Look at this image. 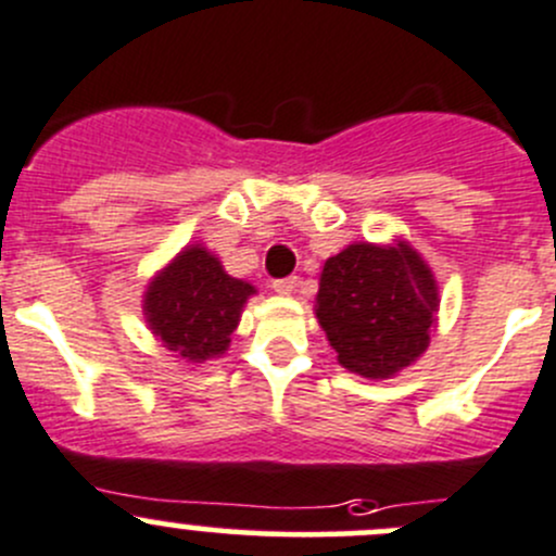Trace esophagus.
I'll return each mask as SVG.
<instances>
[{"label": "esophagus", "mask_w": 556, "mask_h": 556, "mask_svg": "<svg viewBox=\"0 0 556 556\" xmlns=\"http://www.w3.org/2000/svg\"><path fill=\"white\" fill-rule=\"evenodd\" d=\"M295 285H299V279L285 277V279H274L271 288H274V293H277V295H293Z\"/></svg>", "instance_id": "1"}]
</instances>
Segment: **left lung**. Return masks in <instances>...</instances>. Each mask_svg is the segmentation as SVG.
Masks as SVG:
<instances>
[{"mask_svg":"<svg viewBox=\"0 0 556 556\" xmlns=\"http://www.w3.org/2000/svg\"><path fill=\"white\" fill-rule=\"evenodd\" d=\"M439 282L406 239L355 242L328 257L314 317L341 368L363 379H392L414 366L439 328Z\"/></svg>","mask_w":556,"mask_h":556,"instance_id":"1","label":"left lung"}]
</instances>
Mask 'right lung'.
<instances>
[{"label": "right lung", "instance_id": "right-lung-1", "mask_svg": "<svg viewBox=\"0 0 556 556\" xmlns=\"http://www.w3.org/2000/svg\"><path fill=\"white\" fill-rule=\"evenodd\" d=\"M255 285L231 277L204 244H188L155 274L142 295L144 323L185 363L226 355Z\"/></svg>", "mask_w": 556, "mask_h": 556}]
</instances>
